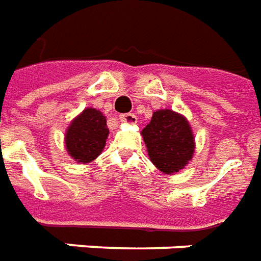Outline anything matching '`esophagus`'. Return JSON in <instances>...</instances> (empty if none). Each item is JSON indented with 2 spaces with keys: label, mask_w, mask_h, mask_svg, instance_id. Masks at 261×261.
<instances>
[{
  "label": "esophagus",
  "mask_w": 261,
  "mask_h": 261,
  "mask_svg": "<svg viewBox=\"0 0 261 261\" xmlns=\"http://www.w3.org/2000/svg\"><path fill=\"white\" fill-rule=\"evenodd\" d=\"M119 119L123 123H127V124H136L137 123V116L134 113H125V115H120Z\"/></svg>",
  "instance_id": "1"
}]
</instances>
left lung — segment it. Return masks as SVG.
<instances>
[{"instance_id": "8db88e82", "label": "left lung", "mask_w": 261, "mask_h": 261, "mask_svg": "<svg viewBox=\"0 0 261 261\" xmlns=\"http://www.w3.org/2000/svg\"><path fill=\"white\" fill-rule=\"evenodd\" d=\"M141 134L150 162L165 174L178 173L194 156L195 138L190 123L170 109L153 112Z\"/></svg>"}]
</instances>
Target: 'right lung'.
I'll use <instances>...</instances> for the list:
<instances>
[{"label":"right lung","instance_id":"1","mask_svg":"<svg viewBox=\"0 0 261 261\" xmlns=\"http://www.w3.org/2000/svg\"><path fill=\"white\" fill-rule=\"evenodd\" d=\"M108 136L105 116L94 108H87L67 127L65 134L67 153L77 163H90L101 155Z\"/></svg>","mask_w":261,"mask_h":261}]
</instances>
